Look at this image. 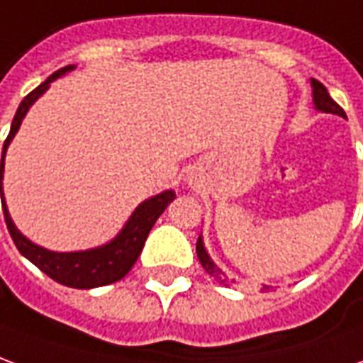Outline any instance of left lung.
Wrapping results in <instances>:
<instances>
[{"label": "left lung", "mask_w": 363, "mask_h": 363, "mask_svg": "<svg viewBox=\"0 0 363 363\" xmlns=\"http://www.w3.org/2000/svg\"><path fill=\"white\" fill-rule=\"evenodd\" d=\"M311 84H313V101H315V105H317L318 111L333 113V115L346 117L344 109H342L340 105L336 104L333 97L328 95V89H326V87L323 86L320 82H318V79H313ZM195 250H197V258H199V262H201V266L205 268V272H207L211 277H215V279H218L220 284H225V285L235 284V279H228L227 274L213 264V259L209 258V254H207L205 246H203L201 235H199V238H197V246H195ZM266 289H269V287H266Z\"/></svg>", "instance_id": "8db88e82"}]
</instances>
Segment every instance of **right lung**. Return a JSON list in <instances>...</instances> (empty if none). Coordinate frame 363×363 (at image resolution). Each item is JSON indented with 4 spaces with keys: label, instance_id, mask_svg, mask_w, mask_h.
Segmentation results:
<instances>
[{
    "label": "right lung",
    "instance_id": "right-lung-1",
    "mask_svg": "<svg viewBox=\"0 0 363 363\" xmlns=\"http://www.w3.org/2000/svg\"><path fill=\"white\" fill-rule=\"evenodd\" d=\"M70 70H74V66H64L60 70H56L52 76H48L40 86L35 87L21 101L19 109L13 117L11 130L5 138L4 150H1V179H4L5 150H7V146L11 143L15 133H17L19 125H21L25 113L29 111L30 105L35 104L38 97L48 89V84L52 79L60 78L62 74ZM174 199H176V194L169 189V191H164V194L140 203L135 213L130 215L125 228L119 233V236L109 244L101 246V248H94V250L86 252H50L46 248H40L37 244H33L29 238H25L17 230V227L13 225L11 217H9V211L5 207L4 187H1V207H4L5 225H7V230H9L17 250L21 252L29 262H33L40 272H45L48 277H52L54 281L68 285V287H76V289H91V287L115 284V281H119V279L127 276L130 268L135 266L136 258L140 256L143 246L146 242V236L150 233V228L154 227L156 218L160 217L164 209Z\"/></svg>",
    "mask_w": 363,
    "mask_h": 363
}]
</instances>
